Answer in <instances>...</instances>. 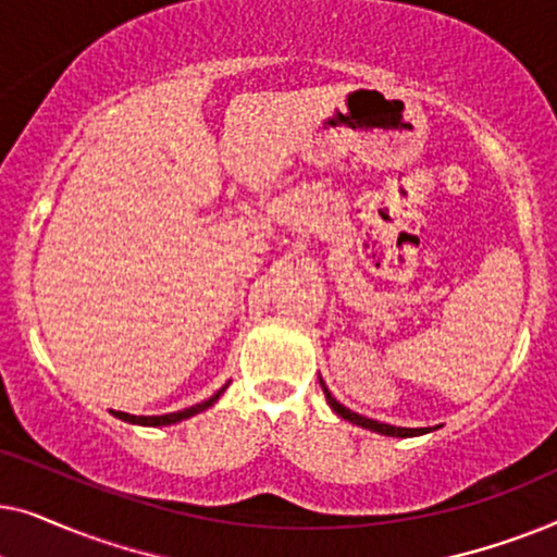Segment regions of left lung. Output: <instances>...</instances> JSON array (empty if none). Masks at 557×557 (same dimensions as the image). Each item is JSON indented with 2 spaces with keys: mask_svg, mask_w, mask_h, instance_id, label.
Returning <instances> with one entry per match:
<instances>
[{
  "mask_svg": "<svg viewBox=\"0 0 557 557\" xmlns=\"http://www.w3.org/2000/svg\"><path fill=\"white\" fill-rule=\"evenodd\" d=\"M319 383H322V391H324V398L326 403H330V408L337 413L339 418H345V421L355 423V425H362V429L368 431H375L380 433V436H395V438H413V436H423V433H431L436 429H400V425H391V423H380V421H372V418H364L360 413H355V410H349L342 406V403L334 398V395L330 393V387L324 385V380L319 377Z\"/></svg>",
  "mask_w": 557,
  "mask_h": 557,
  "instance_id": "1",
  "label": "left lung"
}]
</instances>
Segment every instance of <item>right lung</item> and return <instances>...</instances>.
Segmentation results:
<instances>
[{"mask_svg":"<svg viewBox=\"0 0 557 557\" xmlns=\"http://www.w3.org/2000/svg\"><path fill=\"white\" fill-rule=\"evenodd\" d=\"M225 387H227V383H225L223 387H220V391H218L215 395H212V398L197 403V406H193V408L177 410V413H164V416H132V413H124V410H111V413L116 416V418H121V421L134 423V425H172V423L187 421V418H193V416H197V413H202V410H208L210 406H215L220 395L225 393Z\"/></svg>","mask_w":557,"mask_h":557,"instance_id":"right-lung-1","label":"right lung"}]
</instances>
